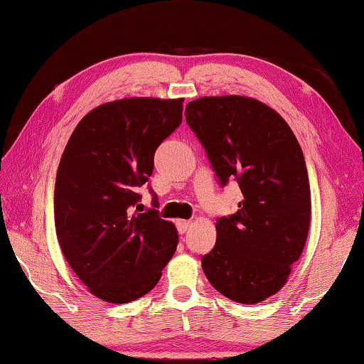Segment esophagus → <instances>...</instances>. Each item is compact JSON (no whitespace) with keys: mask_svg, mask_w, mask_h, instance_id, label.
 Segmentation results:
<instances>
[{"mask_svg":"<svg viewBox=\"0 0 364 364\" xmlns=\"http://www.w3.org/2000/svg\"><path fill=\"white\" fill-rule=\"evenodd\" d=\"M191 227V220H183V219H178L176 220V229L180 233H184Z\"/></svg>","mask_w":364,"mask_h":364,"instance_id":"obj_1","label":"esophagus"}]
</instances>
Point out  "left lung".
<instances>
[{
	"label": "left lung",
	"instance_id": "obj_1",
	"mask_svg": "<svg viewBox=\"0 0 364 364\" xmlns=\"http://www.w3.org/2000/svg\"><path fill=\"white\" fill-rule=\"evenodd\" d=\"M184 115L220 184L237 180L243 194L235 215L216 220L203 273L230 300L260 303L286 286L308 238L311 189L301 146L286 119L252 97H198Z\"/></svg>",
	"mask_w": 364,
	"mask_h": 364
}]
</instances>
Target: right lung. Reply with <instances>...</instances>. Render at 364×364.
I'll use <instances>...</instances> for the list:
<instances>
[{"mask_svg": "<svg viewBox=\"0 0 364 364\" xmlns=\"http://www.w3.org/2000/svg\"><path fill=\"white\" fill-rule=\"evenodd\" d=\"M181 119V97L119 99L87 113L64 148L55 183L56 238L78 279L107 303L148 294L176 251V227L158 210L145 211L137 188Z\"/></svg>", "mask_w": 364, "mask_h": 364, "instance_id": "1", "label": "right lung"}]
</instances>
